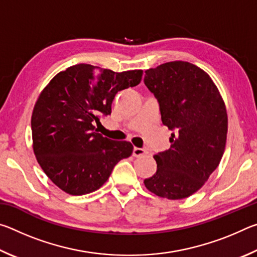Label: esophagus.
<instances>
[{
  "label": "esophagus",
  "mask_w": 257,
  "mask_h": 257,
  "mask_svg": "<svg viewBox=\"0 0 257 257\" xmlns=\"http://www.w3.org/2000/svg\"><path fill=\"white\" fill-rule=\"evenodd\" d=\"M146 153H147L146 150H144V149H139V147H135L134 152H133V155L135 156V158H139V156L145 155Z\"/></svg>",
  "instance_id": "34e87169"
}]
</instances>
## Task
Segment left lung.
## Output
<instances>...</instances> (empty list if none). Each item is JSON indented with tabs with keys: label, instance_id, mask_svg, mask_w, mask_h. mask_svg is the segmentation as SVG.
I'll return each mask as SVG.
<instances>
[{
	"label": "left lung",
	"instance_id": "obj_1",
	"mask_svg": "<svg viewBox=\"0 0 257 257\" xmlns=\"http://www.w3.org/2000/svg\"><path fill=\"white\" fill-rule=\"evenodd\" d=\"M145 73L162 122L173 133L170 149L154 155L158 170L144 184L160 197L186 198L202 188L222 159L227 108L211 77L193 63L172 61Z\"/></svg>",
	"mask_w": 257,
	"mask_h": 257
}]
</instances>
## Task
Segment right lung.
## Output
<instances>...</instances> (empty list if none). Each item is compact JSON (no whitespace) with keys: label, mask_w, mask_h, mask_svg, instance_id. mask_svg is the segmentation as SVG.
Masks as SVG:
<instances>
[{"label":"right lung","mask_w":257,"mask_h":257,"mask_svg":"<svg viewBox=\"0 0 257 257\" xmlns=\"http://www.w3.org/2000/svg\"><path fill=\"white\" fill-rule=\"evenodd\" d=\"M143 70L114 72L76 64L59 72L42 93L32 114L37 162L67 194H89L104 185L114 165L133 154L129 142L97 133L99 115L111 114L115 94L137 86Z\"/></svg>","instance_id":"add662e5"}]
</instances>
